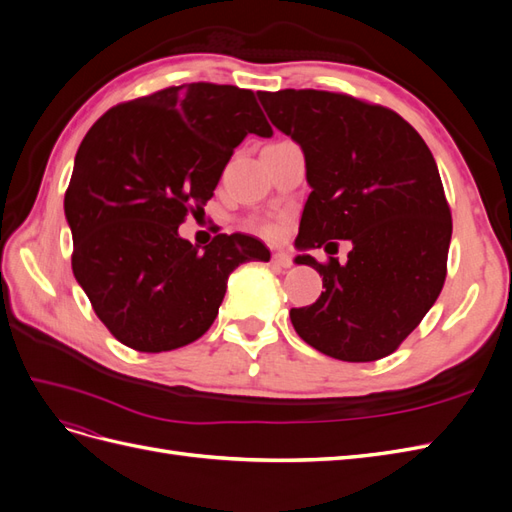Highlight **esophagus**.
<instances>
[{
  "mask_svg": "<svg viewBox=\"0 0 512 512\" xmlns=\"http://www.w3.org/2000/svg\"><path fill=\"white\" fill-rule=\"evenodd\" d=\"M273 262H275L277 267H282V269L292 267V258H290L288 252H275V254H273Z\"/></svg>",
  "mask_w": 512,
  "mask_h": 512,
  "instance_id": "obj_1",
  "label": "esophagus"
}]
</instances>
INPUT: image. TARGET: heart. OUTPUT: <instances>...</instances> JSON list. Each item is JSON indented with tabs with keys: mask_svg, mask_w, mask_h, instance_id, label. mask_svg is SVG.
Listing matches in <instances>:
<instances>
[{
	"mask_svg": "<svg viewBox=\"0 0 512 512\" xmlns=\"http://www.w3.org/2000/svg\"><path fill=\"white\" fill-rule=\"evenodd\" d=\"M260 230H262V232H265V235H269V237L277 235V228H275L273 224H260Z\"/></svg>",
	"mask_w": 512,
	"mask_h": 512,
	"instance_id": "obj_1",
	"label": "heart"
}]
</instances>
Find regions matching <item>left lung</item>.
<instances>
[{
  "mask_svg": "<svg viewBox=\"0 0 512 512\" xmlns=\"http://www.w3.org/2000/svg\"><path fill=\"white\" fill-rule=\"evenodd\" d=\"M277 130L299 143L312 192L294 245L324 292L290 320L318 352L348 363L389 356L436 303L446 280L451 207L429 147L380 104L318 89L258 91ZM353 241L346 266L307 249ZM326 249V248H325Z\"/></svg>",
  "mask_w": 512,
  "mask_h": 512,
  "instance_id": "obj_1",
  "label": "left lung"
}]
</instances>
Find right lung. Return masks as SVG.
<instances>
[{
    "instance_id": "1",
    "label": "right lung",
    "mask_w": 512,
    "mask_h": 512,
    "mask_svg": "<svg viewBox=\"0 0 512 512\" xmlns=\"http://www.w3.org/2000/svg\"><path fill=\"white\" fill-rule=\"evenodd\" d=\"M247 134H273L254 91L190 83L106 111L76 151L64 198L72 271L123 346L166 352L213 324L228 275L269 262L252 235L179 237V224L213 196L232 151Z\"/></svg>"
}]
</instances>
